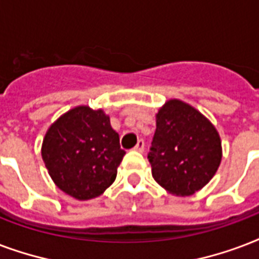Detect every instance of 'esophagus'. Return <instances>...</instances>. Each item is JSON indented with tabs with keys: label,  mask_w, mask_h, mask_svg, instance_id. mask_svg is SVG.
Returning <instances> with one entry per match:
<instances>
[{
	"label": "esophagus",
	"mask_w": 259,
	"mask_h": 259,
	"mask_svg": "<svg viewBox=\"0 0 259 259\" xmlns=\"http://www.w3.org/2000/svg\"><path fill=\"white\" fill-rule=\"evenodd\" d=\"M134 150H135V151L143 152V151H144V142H143V140L140 139L139 142H138V143H136L135 147H134Z\"/></svg>",
	"instance_id": "obj_1"
}]
</instances>
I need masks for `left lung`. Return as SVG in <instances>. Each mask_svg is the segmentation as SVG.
I'll list each match as a JSON object with an SVG mask.
<instances>
[{"label":"left lung","mask_w":259,"mask_h":259,"mask_svg":"<svg viewBox=\"0 0 259 259\" xmlns=\"http://www.w3.org/2000/svg\"><path fill=\"white\" fill-rule=\"evenodd\" d=\"M215 125L189 104L173 98L157 113L148 161L154 180L174 196H192L211 181L222 162Z\"/></svg>","instance_id":"8db88e82"}]
</instances>
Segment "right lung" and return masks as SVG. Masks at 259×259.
Listing matches in <instances>:
<instances>
[{
	"instance_id": "right-lung-1",
	"label": "right lung",
	"mask_w": 259,
	"mask_h": 259,
	"mask_svg": "<svg viewBox=\"0 0 259 259\" xmlns=\"http://www.w3.org/2000/svg\"><path fill=\"white\" fill-rule=\"evenodd\" d=\"M125 151L109 116L88 105L70 109L54 121L41 144V157L54 184L85 201L113 184Z\"/></svg>"
}]
</instances>
